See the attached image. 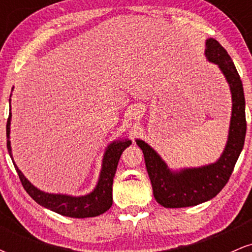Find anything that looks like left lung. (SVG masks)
<instances>
[{"label": "left lung", "mask_w": 252, "mask_h": 252, "mask_svg": "<svg viewBox=\"0 0 252 252\" xmlns=\"http://www.w3.org/2000/svg\"><path fill=\"white\" fill-rule=\"evenodd\" d=\"M205 56L210 63L220 68L232 96L230 130L220 158L206 166L172 170L149 144L136 140V144L143 152L155 200L167 209L195 206L215 198L227 184L244 146L247 121L241 77L226 50L212 37L206 40Z\"/></svg>", "instance_id": "8db88e82"}]
</instances>
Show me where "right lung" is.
<instances>
[{
	"label": "right lung",
	"mask_w": 252,
	"mask_h": 252,
	"mask_svg": "<svg viewBox=\"0 0 252 252\" xmlns=\"http://www.w3.org/2000/svg\"><path fill=\"white\" fill-rule=\"evenodd\" d=\"M10 103V99H9ZM10 106V105H9ZM10 120L11 112L9 109V117L7 121V148L14 167H15L20 180L26 192L35 200L37 204L46 209L59 213L62 216L71 217V218H90V217H97L106 212L112 205V182L116 173L118 161L123 150L131 144L130 140L115 141L109 144L104 153L102 169H100L99 179L91 193L82 196H72L66 194H53V193H46L37 189L35 186L31 184L22 174V172L17 168L14 162L13 154H11L10 147Z\"/></svg>",
	"instance_id": "obj_1"
}]
</instances>
